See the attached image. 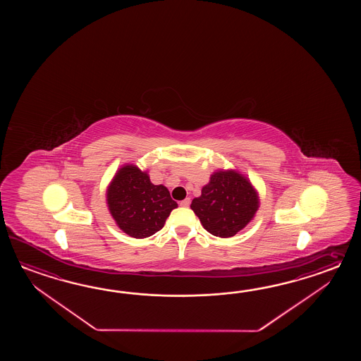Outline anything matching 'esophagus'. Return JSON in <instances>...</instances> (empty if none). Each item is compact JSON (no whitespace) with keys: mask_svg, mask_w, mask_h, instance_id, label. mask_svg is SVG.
Returning <instances> with one entry per match:
<instances>
[{"mask_svg":"<svg viewBox=\"0 0 361 361\" xmlns=\"http://www.w3.org/2000/svg\"><path fill=\"white\" fill-rule=\"evenodd\" d=\"M190 204H191V199H190V197H187V199L180 201V207H190Z\"/></svg>","mask_w":361,"mask_h":361,"instance_id":"34e87169","label":"esophagus"}]
</instances>
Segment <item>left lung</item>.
<instances>
[{
	"label": "left lung",
	"instance_id": "1",
	"mask_svg": "<svg viewBox=\"0 0 361 361\" xmlns=\"http://www.w3.org/2000/svg\"><path fill=\"white\" fill-rule=\"evenodd\" d=\"M259 207V195L238 170L219 169L210 176L191 209L202 227L216 238H232L253 221Z\"/></svg>",
	"mask_w": 361,
	"mask_h": 361
}]
</instances>
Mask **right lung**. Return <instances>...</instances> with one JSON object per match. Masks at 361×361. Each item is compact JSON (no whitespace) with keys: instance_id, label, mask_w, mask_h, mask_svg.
<instances>
[{"instance_id":"right-lung-1","label":"right lung","mask_w":361,"mask_h":361,"mask_svg":"<svg viewBox=\"0 0 361 361\" xmlns=\"http://www.w3.org/2000/svg\"><path fill=\"white\" fill-rule=\"evenodd\" d=\"M109 214L130 238H145L161 230L177 202L162 184L152 183L147 170L125 164L116 171L106 191Z\"/></svg>"}]
</instances>
